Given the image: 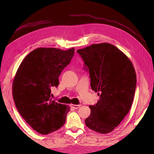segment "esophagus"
I'll return each instance as SVG.
<instances>
[{"label": "esophagus", "mask_w": 154, "mask_h": 154, "mask_svg": "<svg viewBox=\"0 0 154 154\" xmlns=\"http://www.w3.org/2000/svg\"><path fill=\"white\" fill-rule=\"evenodd\" d=\"M80 105H71V107H72V108H73V109H79V107H80Z\"/></svg>", "instance_id": "1"}]
</instances>
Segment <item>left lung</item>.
Instances as JSON below:
<instances>
[{
	"instance_id": "obj_1",
	"label": "left lung",
	"mask_w": 154,
	"mask_h": 154,
	"mask_svg": "<svg viewBox=\"0 0 154 154\" xmlns=\"http://www.w3.org/2000/svg\"><path fill=\"white\" fill-rule=\"evenodd\" d=\"M90 72L92 89L100 99L90 105L91 113L85 125L99 133L113 131L131 108L137 85L132 62L113 45L93 44L77 49Z\"/></svg>"
}]
</instances>
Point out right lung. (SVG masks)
<instances>
[{"label":"right lung","instance_id":"1","mask_svg":"<svg viewBox=\"0 0 154 154\" xmlns=\"http://www.w3.org/2000/svg\"><path fill=\"white\" fill-rule=\"evenodd\" d=\"M75 49L39 48L25 57L13 81V97L25 121L38 133L60 128L70 107L51 98V88L59 85L61 72L70 63Z\"/></svg>","mask_w":154,"mask_h":154}]
</instances>
